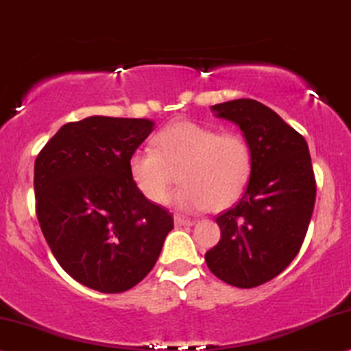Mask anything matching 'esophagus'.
Segmentation results:
<instances>
[{
	"label": "esophagus",
	"mask_w": 351,
	"mask_h": 351,
	"mask_svg": "<svg viewBox=\"0 0 351 351\" xmlns=\"http://www.w3.org/2000/svg\"><path fill=\"white\" fill-rule=\"evenodd\" d=\"M174 223L177 228H182V226H192L195 221H192V219H189V218H184V216H180V215H176Z\"/></svg>",
	"instance_id": "34e87169"
}]
</instances>
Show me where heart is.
<instances>
[{
  "label": "heart",
  "mask_w": 351,
  "mask_h": 351,
  "mask_svg": "<svg viewBox=\"0 0 351 351\" xmlns=\"http://www.w3.org/2000/svg\"><path fill=\"white\" fill-rule=\"evenodd\" d=\"M154 148L133 151L128 171L135 187L153 203L166 200L180 174L184 185L171 197L182 211L228 208L242 195L252 174V148L239 132H221L190 120L164 127Z\"/></svg>",
  "instance_id": "heart-1"
}]
</instances>
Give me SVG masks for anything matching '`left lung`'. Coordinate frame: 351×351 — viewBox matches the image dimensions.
Here are the masks:
<instances>
[{
    "label": "left lung",
    "instance_id": "8db88e82",
    "mask_svg": "<svg viewBox=\"0 0 351 351\" xmlns=\"http://www.w3.org/2000/svg\"><path fill=\"white\" fill-rule=\"evenodd\" d=\"M231 120L252 148V174L244 197L216 218L221 239L205 254L211 274L237 288L274 280L300 252L315 203V177L304 136L254 101L211 107Z\"/></svg>",
    "mask_w": 351,
    "mask_h": 351
}]
</instances>
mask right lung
<instances>
[{"instance_id": "1", "label": "right lung", "mask_w": 351, "mask_h": 351, "mask_svg": "<svg viewBox=\"0 0 351 351\" xmlns=\"http://www.w3.org/2000/svg\"><path fill=\"white\" fill-rule=\"evenodd\" d=\"M148 119L94 115L63 125L34 166L38 224L56 262L77 283L123 293L153 270L174 228L169 210L135 187L128 159Z\"/></svg>"}]
</instances>
